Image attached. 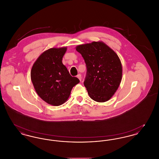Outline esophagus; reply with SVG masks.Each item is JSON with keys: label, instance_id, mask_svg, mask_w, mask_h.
Listing matches in <instances>:
<instances>
[{"label": "esophagus", "instance_id": "obj_1", "mask_svg": "<svg viewBox=\"0 0 159 159\" xmlns=\"http://www.w3.org/2000/svg\"><path fill=\"white\" fill-rule=\"evenodd\" d=\"M77 77L80 80V81H81V80H82V76H81L80 74H79V75L77 76Z\"/></svg>", "mask_w": 159, "mask_h": 159}]
</instances>
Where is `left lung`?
Instances as JSON below:
<instances>
[{"label":"left lung","instance_id":"left-lung-1","mask_svg":"<svg viewBox=\"0 0 159 159\" xmlns=\"http://www.w3.org/2000/svg\"><path fill=\"white\" fill-rule=\"evenodd\" d=\"M86 66L84 81L93 100L103 102L113 96L122 77V66L117 53L102 42H93L77 46Z\"/></svg>","mask_w":159,"mask_h":159}]
</instances>
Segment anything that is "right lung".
<instances>
[{
    "label": "right lung",
    "instance_id": "obj_1",
    "mask_svg": "<svg viewBox=\"0 0 159 159\" xmlns=\"http://www.w3.org/2000/svg\"><path fill=\"white\" fill-rule=\"evenodd\" d=\"M66 47L51 48L42 53L31 70V79L38 95L48 104L60 106L68 99L72 88L80 82L70 75L62 60Z\"/></svg>",
    "mask_w": 159,
    "mask_h": 159
}]
</instances>
